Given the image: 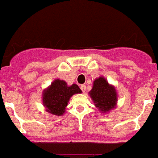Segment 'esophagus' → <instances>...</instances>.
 <instances>
[{
	"mask_svg": "<svg viewBox=\"0 0 158 158\" xmlns=\"http://www.w3.org/2000/svg\"><path fill=\"white\" fill-rule=\"evenodd\" d=\"M80 87H81V89L82 90L83 93H85V85H81Z\"/></svg>",
	"mask_w": 158,
	"mask_h": 158,
	"instance_id": "34e87169",
	"label": "esophagus"
}]
</instances>
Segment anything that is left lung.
<instances>
[{
  "label": "left lung",
  "mask_w": 158,
  "mask_h": 158,
  "mask_svg": "<svg viewBox=\"0 0 158 158\" xmlns=\"http://www.w3.org/2000/svg\"><path fill=\"white\" fill-rule=\"evenodd\" d=\"M89 95L94 102V106L103 114L109 113L117 107V92L116 87L109 84L103 77H99L94 81Z\"/></svg>",
  "instance_id": "1"
}]
</instances>
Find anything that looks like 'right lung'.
I'll list each match as a JSON object with an SVG mask.
<instances>
[{"label": "right lung", "mask_w": 158, "mask_h": 158, "mask_svg": "<svg viewBox=\"0 0 158 158\" xmlns=\"http://www.w3.org/2000/svg\"><path fill=\"white\" fill-rule=\"evenodd\" d=\"M77 84L69 85L64 80L55 79L42 92V103L45 111L55 116H63L73 95L81 94Z\"/></svg>", "instance_id": "obj_1"}]
</instances>
